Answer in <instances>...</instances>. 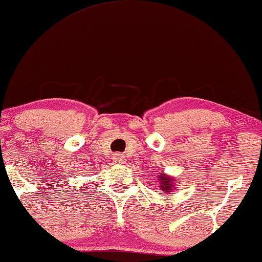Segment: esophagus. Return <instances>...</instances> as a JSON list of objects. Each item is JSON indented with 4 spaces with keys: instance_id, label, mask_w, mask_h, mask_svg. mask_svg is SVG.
<instances>
[{
    "instance_id": "1",
    "label": "esophagus",
    "mask_w": 262,
    "mask_h": 262,
    "mask_svg": "<svg viewBox=\"0 0 262 262\" xmlns=\"http://www.w3.org/2000/svg\"><path fill=\"white\" fill-rule=\"evenodd\" d=\"M113 160H114L115 163H123L124 160H126V158L122 154H115L114 158H113Z\"/></svg>"
}]
</instances>
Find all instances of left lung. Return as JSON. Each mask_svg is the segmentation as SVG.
I'll list each match as a JSON object with an SVG mask.
<instances>
[{"label":"left lung","instance_id":"1","mask_svg":"<svg viewBox=\"0 0 262 262\" xmlns=\"http://www.w3.org/2000/svg\"><path fill=\"white\" fill-rule=\"evenodd\" d=\"M159 179L161 180V185H160V192L169 193L171 190V179L167 178L166 175H161Z\"/></svg>","mask_w":262,"mask_h":262}]
</instances>
